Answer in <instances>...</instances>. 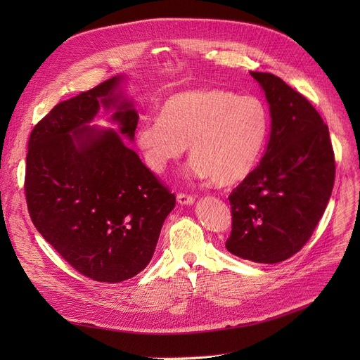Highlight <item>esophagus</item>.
Here are the masks:
<instances>
[{
  "label": "esophagus",
  "mask_w": 360,
  "mask_h": 360,
  "mask_svg": "<svg viewBox=\"0 0 360 360\" xmlns=\"http://www.w3.org/2000/svg\"><path fill=\"white\" fill-rule=\"evenodd\" d=\"M176 201H178V204H181V205H193L194 204V201H195V198L193 197V195H188V194H178V197H176Z\"/></svg>",
  "instance_id": "obj_1"
}]
</instances>
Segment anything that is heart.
Masks as SVG:
<instances>
[{"label":"heart","instance_id":"b5f03b06","mask_svg":"<svg viewBox=\"0 0 360 360\" xmlns=\"http://www.w3.org/2000/svg\"><path fill=\"white\" fill-rule=\"evenodd\" d=\"M270 131V112L257 96L223 89H197L166 99L159 115L141 121L136 144L146 166L162 174L190 143V163L197 178L233 185L257 166Z\"/></svg>","mask_w":360,"mask_h":360}]
</instances>
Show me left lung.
Masks as SVG:
<instances>
[{"label":"left lung","mask_w":360,"mask_h":360,"mask_svg":"<svg viewBox=\"0 0 360 360\" xmlns=\"http://www.w3.org/2000/svg\"><path fill=\"white\" fill-rule=\"evenodd\" d=\"M270 108L259 165L229 197L231 254L261 264L290 258L308 242L331 197L335 163L328 127L300 93L270 72L251 71Z\"/></svg>","instance_id":"obj_1"}]
</instances>
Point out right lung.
I'll list each match as a JSON object with an SVG mask.
<instances>
[{
  "label": "right lung",
  "instance_id": "1",
  "mask_svg": "<svg viewBox=\"0 0 360 360\" xmlns=\"http://www.w3.org/2000/svg\"><path fill=\"white\" fill-rule=\"evenodd\" d=\"M127 75L56 105L33 128L25 191L30 219L71 267L118 283L143 271L155 254L175 195L140 160L139 112L124 91ZM101 108L119 131L90 126Z\"/></svg>",
  "mask_w": 360,
  "mask_h": 360
}]
</instances>
